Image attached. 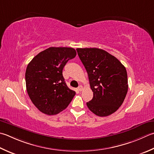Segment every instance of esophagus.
Wrapping results in <instances>:
<instances>
[{
    "mask_svg": "<svg viewBox=\"0 0 154 154\" xmlns=\"http://www.w3.org/2000/svg\"><path fill=\"white\" fill-rule=\"evenodd\" d=\"M77 89L79 90V91H82V90L83 89V86L82 85H79V87H78V88H77Z\"/></svg>",
    "mask_w": 154,
    "mask_h": 154,
    "instance_id": "34e87169",
    "label": "esophagus"
}]
</instances>
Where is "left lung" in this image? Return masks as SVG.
Returning <instances> with one entry per match:
<instances>
[{
	"label": "left lung",
	"instance_id": "8db88e82",
	"mask_svg": "<svg viewBox=\"0 0 154 154\" xmlns=\"http://www.w3.org/2000/svg\"><path fill=\"white\" fill-rule=\"evenodd\" d=\"M89 77L93 97L87 103L99 117L111 115L122 105L128 90L125 67L116 57L97 48L76 49Z\"/></svg>",
	"mask_w": 154,
	"mask_h": 154
}]
</instances>
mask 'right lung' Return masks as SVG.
<instances>
[{"label": "right lung", "instance_id": "obj_1", "mask_svg": "<svg viewBox=\"0 0 154 154\" xmlns=\"http://www.w3.org/2000/svg\"><path fill=\"white\" fill-rule=\"evenodd\" d=\"M77 53L73 48L49 47L41 51L30 62L26 69L28 95L42 113L58 114L67 107L75 95L63 76V69Z\"/></svg>", "mask_w": 154, "mask_h": 154}]
</instances>
